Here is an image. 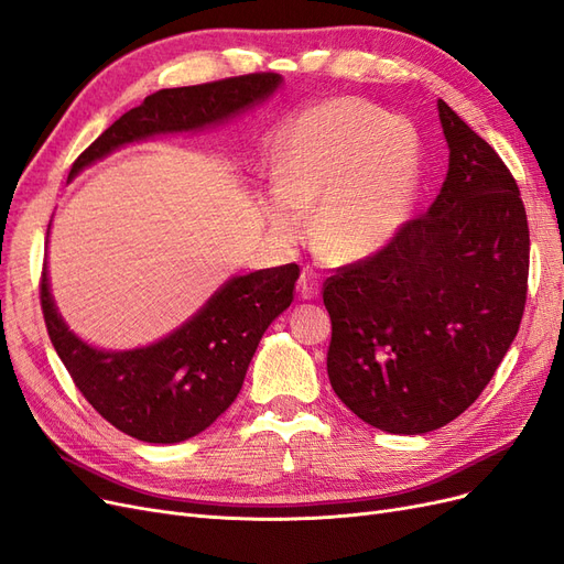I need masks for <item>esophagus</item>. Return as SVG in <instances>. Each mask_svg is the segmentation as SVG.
Masks as SVG:
<instances>
[{
    "mask_svg": "<svg viewBox=\"0 0 564 564\" xmlns=\"http://www.w3.org/2000/svg\"><path fill=\"white\" fill-rule=\"evenodd\" d=\"M319 284H322L319 272H315L313 268H303L301 278H299V294H301V299H315L319 294Z\"/></svg>",
    "mask_w": 564,
    "mask_h": 564,
    "instance_id": "esophagus-1",
    "label": "esophagus"
}]
</instances>
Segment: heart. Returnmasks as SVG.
I'll use <instances>...</instances> for the list:
<instances>
[{"instance_id": "obj_1", "label": "heart", "mask_w": 564, "mask_h": 564, "mask_svg": "<svg viewBox=\"0 0 564 564\" xmlns=\"http://www.w3.org/2000/svg\"><path fill=\"white\" fill-rule=\"evenodd\" d=\"M282 187L270 193V224L286 240L308 228L338 261L383 249L414 212L421 143L412 124L357 98H332L303 112L286 135Z\"/></svg>"}]
</instances>
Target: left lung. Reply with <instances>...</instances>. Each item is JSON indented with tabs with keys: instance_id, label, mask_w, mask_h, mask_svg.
Instances as JSON below:
<instances>
[{
	"instance_id": "left-lung-1",
	"label": "left lung",
	"mask_w": 564,
	"mask_h": 564,
	"mask_svg": "<svg viewBox=\"0 0 564 564\" xmlns=\"http://www.w3.org/2000/svg\"><path fill=\"white\" fill-rule=\"evenodd\" d=\"M449 172L429 212L322 286L327 371L365 423L442 429L480 398L520 329L529 226L510 169L445 100Z\"/></svg>"
}]
</instances>
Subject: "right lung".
<instances>
[{
  "label": "right lung",
  "mask_w": 564,
  "mask_h": 564,
  "mask_svg": "<svg viewBox=\"0 0 564 564\" xmlns=\"http://www.w3.org/2000/svg\"><path fill=\"white\" fill-rule=\"evenodd\" d=\"M278 87L280 75L251 73L162 89L100 133L75 160L70 176L124 143L228 119ZM299 272L296 263H286L235 278L172 336L127 352L96 350L67 332L51 301L46 270L40 278V301L51 344L84 400L117 431L174 445L209 429L235 402L263 332L294 301Z\"/></svg>",
  "instance_id": "add662e5"
}]
</instances>
